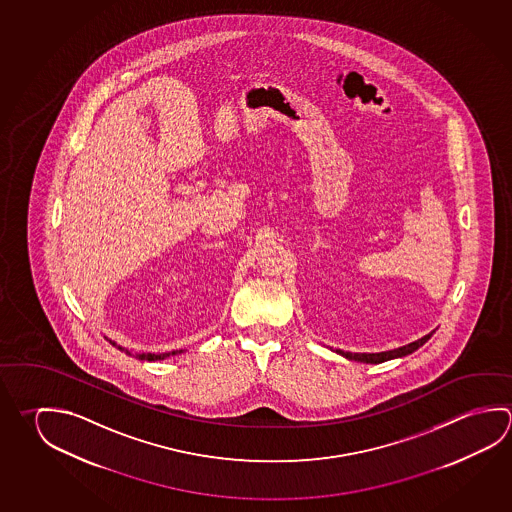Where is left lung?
Instances as JSON below:
<instances>
[{"label": "left lung", "mask_w": 512, "mask_h": 512, "mask_svg": "<svg viewBox=\"0 0 512 512\" xmlns=\"http://www.w3.org/2000/svg\"><path fill=\"white\" fill-rule=\"evenodd\" d=\"M430 338V334L428 336H424L419 341H413L410 345H404V347H399V349L394 350H386V352H377V354H358V352H343V350H336L338 354H341L343 358L354 359V361H361V363H383V361H388V359L394 358H403V356H408V354H412L413 350L419 349L424 341Z\"/></svg>", "instance_id": "1"}]
</instances>
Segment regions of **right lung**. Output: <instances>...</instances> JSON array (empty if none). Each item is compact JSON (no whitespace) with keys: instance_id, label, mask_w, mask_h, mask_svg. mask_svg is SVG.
Here are the masks:
<instances>
[{"instance_id":"1","label":"right lung","mask_w":512,"mask_h":512,"mask_svg":"<svg viewBox=\"0 0 512 512\" xmlns=\"http://www.w3.org/2000/svg\"><path fill=\"white\" fill-rule=\"evenodd\" d=\"M113 345H117V343H113ZM118 349L120 350H126L122 349L120 345H118ZM178 352H183V350H172V352H163V354H153V352H147V354H136V358L138 359H145V361H158V359H165L169 358V356H174V354H178ZM126 354H129V356H133L129 350H126Z\"/></svg>"}]
</instances>
